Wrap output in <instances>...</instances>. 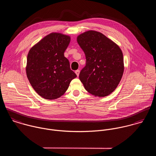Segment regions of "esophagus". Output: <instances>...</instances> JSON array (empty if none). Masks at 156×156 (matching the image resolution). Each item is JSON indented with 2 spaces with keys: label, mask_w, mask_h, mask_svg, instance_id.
<instances>
[{
  "label": "esophagus",
  "mask_w": 156,
  "mask_h": 156,
  "mask_svg": "<svg viewBox=\"0 0 156 156\" xmlns=\"http://www.w3.org/2000/svg\"><path fill=\"white\" fill-rule=\"evenodd\" d=\"M75 73H76V75H77V76H79V73H80V70H79V69H77V70H76V71H75Z\"/></svg>",
  "instance_id": "1"
}]
</instances>
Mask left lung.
I'll return each instance as SVG.
<instances>
[{"instance_id": "obj_1", "label": "left lung", "mask_w": 156, "mask_h": 156, "mask_svg": "<svg viewBox=\"0 0 156 156\" xmlns=\"http://www.w3.org/2000/svg\"><path fill=\"white\" fill-rule=\"evenodd\" d=\"M77 41L87 59L86 66L79 74L81 82L93 95H109L116 88L123 75L121 49L102 33L92 30L80 34Z\"/></svg>"}]
</instances>
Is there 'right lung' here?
Listing matches in <instances>:
<instances>
[{"label":"right lung","instance_id":"1","mask_svg":"<svg viewBox=\"0 0 156 156\" xmlns=\"http://www.w3.org/2000/svg\"><path fill=\"white\" fill-rule=\"evenodd\" d=\"M70 40L68 35L52 32L34 45L27 54V79L36 92L46 100L61 97L77 77L64 56Z\"/></svg>","mask_w":156,"mask_h":156}]
</instances>
